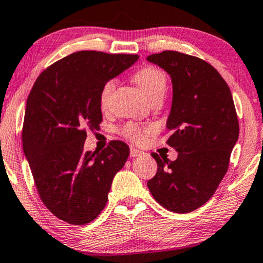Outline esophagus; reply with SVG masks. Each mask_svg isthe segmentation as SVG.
Segmentation results:
<instances>
[{"instance_id": "esophagus-1", "label": "esophagus", "mask_w": 263, "mask_h": 263, "mask_svg": "<svg viewBox=\"0 0 263 263\" xmlns=\"http://www.w3.org/2000/svg\"><path fill=\"white\" fill-rule=\"evenodd\" d=\"M142 154H143L142 151L135 148V147H130V157H133V158L140 157V156H142Z\"/></svg>"}]
</instances>
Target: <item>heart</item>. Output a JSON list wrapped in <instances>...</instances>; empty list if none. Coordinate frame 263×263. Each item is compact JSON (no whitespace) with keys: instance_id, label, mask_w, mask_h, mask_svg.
I'll return each instance as SVG.
<instances>
[{"instance_id":"1","label":"heart","mask_w":263,"mask_h":263,"mask_svg":"<svg viewBox=\"0 0 263 263\" xmlns=\"http://www.w3.org/2000/svg\"><path fill=\"white\" fill-rule=\"evenodd\" d=\"M135 81L140 86L142 92L145 93L151 102L161 100L164 98L165 92L167 88V79L163 70L154 66H147L140 69L135 74ZM116 79H110L104 82L99 93V103L103 107L107 105L112 93L116 88ZM154 133V127L152 125H140L136 123H127L122 128V134L125 138L132 140L133 142L143 143L147 141Z\"/></svg>"}]
</instances>
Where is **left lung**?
Returning a JSON list of instances; mask_svg holds the SVG:
<instances>
[{"label": "left lung", "mask_w": 263, "mask_h": 263, "mask_svg": "<svg viewBox=\"0 0 263 263\" xmlns=\"http://www.w3.org/2000/svg\"><path fill=\"white\" fill-rule=\"evenodd\" d=\"M147 60L171 77L166 143L178 152L174 161L152 153L158 170L147 185L164 208L189 213L213 196L228 171L239 134L235 103L226 81L202 59L165 50Z\"/></svg>", "instance_id": "left-lung-1"}]
</instances>
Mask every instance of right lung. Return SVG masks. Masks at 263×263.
<instances>
[{
	"label": "right lung",
	"mask_w": 263,
	"mask_h": 263,
	"mask_svg": "<svg viewBox=\"0 0 263 263\" xmlns=\"http://www.w3.org/2000/svg\"><path fill=\"white\" fill-rule=\"evenodd\" d=\"M138 59L93 50L70 53L43 70L28 95L24 153L39 197L61 220L88 224L105 207L129 147L114 140L102 152H86V130L98 129L103 121L99 93L104 82Z\"/></svg>",
	"instance_id": "right-lung-1"
}]
</instances>
